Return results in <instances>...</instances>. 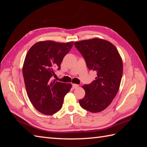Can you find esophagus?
Returning <instances> with one entry per match:
<instances>
[{"instance_id": "obj_1", "label": "esophagus", "mask_w": 147, "mask_h": 147, "mask_svg": "<svg viewBox=\"0 0 147 147\" xmlns=\"http://www.w3.org/2000/svg\"><path fill=\"white\" fill-rule=\"evenodd\" d=\"M72 86H73V88L74 89H76V88H77L79 86H78V85H76V84H73V85H72Z\"/></svg>"}]
</instances>
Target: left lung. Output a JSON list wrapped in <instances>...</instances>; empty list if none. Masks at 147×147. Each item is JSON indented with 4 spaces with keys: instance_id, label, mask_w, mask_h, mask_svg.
<instances>
[{
    "instance_id": "left-lung-1",
    "label": "left lung",
    "mask_w": 147,
    "mask_h": 147,
    "mask_svg": "<svg viewBox=\"0 0 147 147\" xmlns=\"http://www.w3.org/2000/svg\"><path fill=\"white\" fill-rule=\"evenodd\" d=\"M90 70L96 71L95 80L84 85L85 95L79 100L81 107L91 112L107 108L117 95L123 76V64L114 45L106 40L93 38L74 43Z\"/></svg>"
}]
</instances>
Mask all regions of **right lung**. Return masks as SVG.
Returning a JSON list of instances; mask_svg holds the SVG:
<instances>
[{
  "label": "right lung",
  "instance_id": "1",
  "mask_svg": "<svg viewBox=\"0 0 147 147\" xmlns=\"http://www.w3.org/2000/svg\"><path fill=\"white\" fill-rule=\"evenodd\" d=\"M73 43L39 42L26 55L23 74L27 95L35 108L43 114L52 115L60 110L64 96L71 88L70 83L53 82L51 78L55 69L60 70Z\"/></svg>",
  "mask_w": 147,
  "mask_h": 147
}]
</instances>
